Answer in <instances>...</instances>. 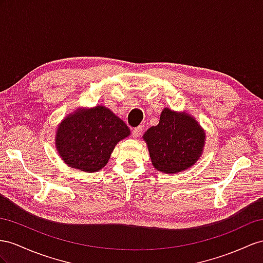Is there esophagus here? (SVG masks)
I'll return each mask as SVG.
<instances>
[{
	"label": "esophagus",
	"mask_w": 263,
	"mask_h": 263,
	"mask_svg": "<svg viewBox=\"0 0 263 263\" xmlns=\"http://www.w3.org/2000/svg\"><path fill=\"white\" fill-rule=\"evenodd\" d=\"M142 131H143V126H142V125H140V126L136 127V129H133V130H132V136H133V138H134V139H138V138L141 136V133H142Z\"/></svg>",
	"instance_id": "esophagus-1"
}]
</instances>
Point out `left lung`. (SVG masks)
Returning a JSON list of instances; mask_svg holds the SVG:
<instances>
[{
  "mask_svg": "<svg viewBox=\"0 0 263 263\" xmlns=\"http://www.w3.org/2000/svg\"><path fill=\"white\" fill-rule=\"evenodd\" d=\"M153 166L164 173L189 169L203 151L205 134L190 114L164 109L159 124L143 134Z\"/></svg>",
  "mask_w": 263,
  "mask_h": 263,
  "instance_id": "obj_1",
  "label": "left lung"
}]
</instances>
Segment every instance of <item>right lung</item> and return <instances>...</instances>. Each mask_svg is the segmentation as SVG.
<instances>
[{"label": "right lung", "instance_id": "add662e5", "mask_svg": "<svg viewBox=\"0 0 263 263\" xmlns=\"http://www.w3.org/2000/svg\"><path fill=\"white\" fill-rule=\"evenodd\" d=\"M130 136V129L107 107L98 105L66 116L55 134L57 150L74 169L97 172L109 162L119 141Z\"/></svg>", "mask_w": 263, "mask_h": 263}]
</instances>
